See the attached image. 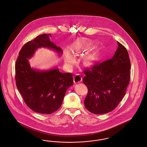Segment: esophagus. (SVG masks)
<instances>
[{
	"mask_svg": "<svg viewBox=\"0 0 147 147\" xmlns=\"http://www.w3.org/2000/svg\"><path fill=\"white\" fill-rule=\"evenodd\" d=\"M82 81V78L79 75H76L74 77V83H79Z\"/></svg>",
	"mask_w": 147,
	"mask_h": 147,
	"instance_id": "obj_1",
	"label": "esophagus"
}]
</instances>
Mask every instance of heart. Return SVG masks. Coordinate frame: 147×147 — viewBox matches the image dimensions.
Instances as JSON below:
<instances>
[{
    "label": "heart",
    "instance_id": "heart-1",
    "mask_svg": "<svg viewBox=\"0 0 147 147\" xmlns=\"http://www.w3.org/2000/svg\"><path fill=\"white\" fill-rule=\"evenodd\" d=\"M98 53L97 52H95L94 53L90 54L86 57V62L88 64H91L92 62L96 61L98 59ZM73 58L70 57L68 59V60H67L66 62L69 66H70L73 62Z\"/></svg>",
    "mask_w": 147,
    "mask_h": 147
}]
</instances>
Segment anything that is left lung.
I'll return each instance as SVG.
<instances>
[{
  "instance_id": "left-lung-1",
  "label": "left lung",
  "mask_w": 147,
  "mask_h": 147,
  "mask_svg": "<svg viewBox=\"0 0 147 147\" xmlns=\"http://www.w3.org/2000/svg\"><path fill=\"white\" fill-rule=\"evenodd\" d=\"M118 47L113 58L95 63L84 71L82 81L88 88L84 104L95 114L113 111L122 101L130 82V61L125 46L117 41Z\"/></svg>"
}]
</instances>
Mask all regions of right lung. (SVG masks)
<instances>
[{
	"instance_id": "1",
	"label": "right lung",
	"mask_w": 147,
	"mask_h": 147,
	"mask_svg": "<svg viewBox=\"0 0 147 147\" xmlns=\"http://www.w3.org/2000/svg\"><path fill=\"white\" fill-rule=\"evenodd\" d=\"M50 36L51 34H41L24 45L15 65L16 85L25 102L32 111L46 114L58 110L68 88L73 85L70 73H62L57 68L40 71L31 67L28 59L38 49L48 48L62 54V49L50 41Z\"/></svg>"
}]
</instances>
